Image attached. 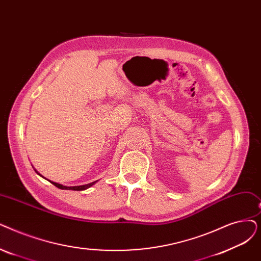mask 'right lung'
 I'll return each instance as SVG.
<instances>
[{
    "mask_svg": "<svg viewBox=\"0 0 261 261\" xmlns=\"http://www.w3.org/2000/svg\"><path fill=\"white\" fill-rule=\"evenodd\" d=\"M39 174V173H37ZM40 175V174H39ZM41 176V175H40ZM51 184H53L56 188L59 189H62V190H73V191H83V190H86L88 188L92 187L94 184H96L97 181H94V182H90V184H87V185H84V186H77V187H65V186H62L60 184H56V182H53V181H50Z\"/></svg>",
    "mask_w": 261,
    "mask_h": 261,
    "instance_id": "add662e5",
    "label": "right lung"
}]
</instances>
